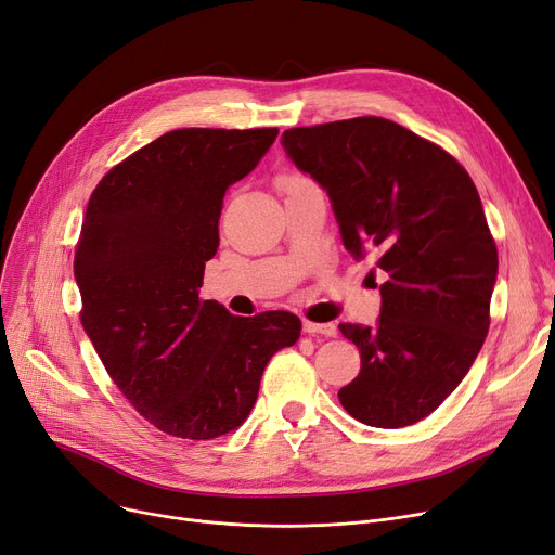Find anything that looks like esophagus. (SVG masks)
Instances as JSON below:
<instances>
[{
	"instance_id": "obj_1",
	"label": "esophagus",
	"mask_w": 555,
	"mask_h": 555,
	"mask_svg": "<svg viewBox=\"0 0 555 555\" xmlns=\"http://www.w3.org/2000/svg\"><path fill=\"white\" fill-rule=\"evenodd\" d=\"M304 331L310 335H326V337H335L337 335V326L335 324H314V322H304Z\"/></svg>"
}]
</instances>
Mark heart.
Returning a JSON list of instances; mask_svg holds the SVG:
<instances>
[{"label": "heart", "mask_w": 555, "mask_h": 555, "mask_svg": "<svg viewBox=\"0 0 555 555\" xmlns=\"http://www.w3.org/2000/svg\"><path fill=\"white\" fill-rule=\"evenodd\" d=\"M306 184H310L308 180H304V178H287L285 182H283V186L285 189H295V186H306Z\"/></svg>", "instance_id": "obj_1"}]
</instances>
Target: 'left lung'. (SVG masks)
Here are the masks:
<instances>
[{"label":"left lung","instance_id":"1","mask_svg":"<svg viewBox=\"0 0 555 555\" xmlns=\"http://www.w3.org/2000/svg\"><path fill=\"white\" fill-rule=\"evenodd\" d=\"M281 145L328 193L348 254L387 274L375 326L339 324L362 358L339 402L371 427L414 425L488 335L498 247L477 186L439 145L380 116L285 130Z\"/></svg>","mask_w":555,"mask_h":555}]
</instances>
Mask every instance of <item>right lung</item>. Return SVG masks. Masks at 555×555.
<instances>
[{"label": "right lung", "instance_id": "right-lung-1", "mask_svg": "<svg viewBox=\"0 0 555 555\" xmlns=\"http://www.w3.org/2000/svg\"><path fill=\"white\" fill-rule=\"evenodd\" d=\"M276 134L166 132L114 166L87 204L74 258L82 328L134 410L180 439L241 427L268 362L301 335L293 312L236 317L197 297L224 193Z\"/></svg>", "mask_w": 555, "mask_h": 555}]
</instances>
